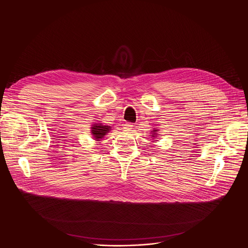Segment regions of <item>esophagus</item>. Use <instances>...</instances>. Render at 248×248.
Returning <instances> with one entry per match:
<instances>
[{
  "mask_svg": "<svg viewBox=\"0 0 248 248\" xmlns=\"http://www.w3.org/2000/svg\"><path fill=\"white\" fill-rule=\"evenodd\" d=\"M132 127H133V125L131 124H129V123H125L124 124V131H130V129H132Z\"/></svg>",
  "mask_w": 248,
  "mask_h": 248,
  "instance_id": "esophagus-1",
  "label": "esophagus"
}]
</instances>
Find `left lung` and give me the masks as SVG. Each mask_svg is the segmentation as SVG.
I'll return each mask as SVG.
<instances>
[{
  "instance_id": "left-lung-1",
  "label": "left lung",
  "mask_w": 248,
  "mask_h": 248,
  "mask_svg": "<svg viewBox=\"0 0 248 248\" xmlns=\"http://www.w3.org/2000/svg\"><path fill=\"white\" fill-rule=\"evenodd\" d=\"M157 131H158V130H157V128H154V129H152V131H151V134H152V135H151V136H152V138H153V139H155V138L158 135V134H157Z\"/></svg>"
}]
</instances>
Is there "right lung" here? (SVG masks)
<instances>
[{"label": "right lung", "instance_id": "add662e5", "mask_svg": "<svg viewBox=\"0 0 248 248\" xmlns=\"http://www.w3.org/2000/svg\"><path fill=\"white\" fill-rule=\"evenodd\" d=\"M112 129V126L110 125H104L103 124H94L91 127L92 135L94 138L95 141H100L109 131Z\"/></svg>", "mask_w": 248, "mask_h": 248}]
</instances>
